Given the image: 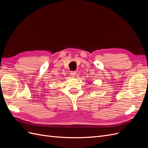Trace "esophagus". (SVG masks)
<instances>
[{
    "label": "esophagus",
    "instance_id": "esophagus-1",
    "mask_svg": "<svg viewBox=\"0 0 148 148\" xmlns=\"http://www.w3.org/2000/svg\"><path fill=\"white\" fill-rule=\"evenodd\" d=\"M70 75H71V77H75L76 75H77V73H76L75 71H71Z\"/></svg>",
    "mask_w": 148,
    "mask_h": 148
}]
</instances>
